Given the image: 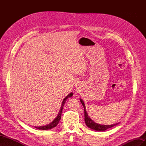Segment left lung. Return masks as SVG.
Listing matches in <instances>:
<instances>
[{
    "mask_svg": "<svg viewBox=\"0 0 146 146\" xmlns=\"http://www.w3.org/2000/svg\"><path fill=\"white\" fill-rule=\"evenodd\" d=\"M80 100L81 103L83 105V108H84L85 123H86V126L89 127L90 129H91L96 130V131H105L106 130L110 129V128H111L114 126L117 125L119 123V122H118L116 123H113V124H111V125H102V124H99V123L95 122L94 121L92 120L89 116H88V113L86 110L85 105V103H84L83 100L82 99H80Z\"/></svg>",
    "mask_w": 146,
    "mask_h": 146,
    "instance_id": "left-lung-1",
    "label": "left lung"
}]
</instances>
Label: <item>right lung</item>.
<instances>
[{"mask_svg": "<svg viewBox=\"0 0 146 146\" xmlns=\"http://www.w3.org/2000/svg\"><path fill=\"white\" fill-rule=\"evenodd\" d=\"M73 96V92H70V93H69L67 96L66 97V98L63 99V102H62V104H61V108H60V110L59 111V113L58 114V115H57V116L55 117V119H54V121H52L50 123H48V124L47 125H43V126H39V127H36L35 126V128H36V129H39V130H49V129H53V128L55 127L57 125H58V123H59L60 119H61V113H62V111H63V108L64 107V105L66 102V99H67L68 98H71V97Z\"/></svg>", "mask_w": 146, "mask_h": 146, "instance_id": "obj_1", "label": "right lung"}]
</instances>
